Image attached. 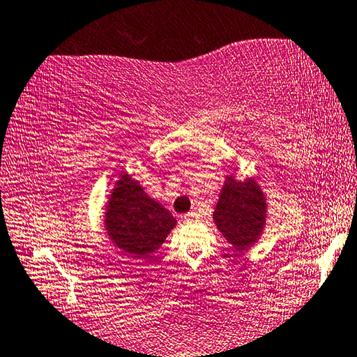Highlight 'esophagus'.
<instances>
[{
    "mask_svg": "<svg viewBox=\"0 0 357 357\" xmlns=\"http://www.w3.org/2000/svg\"><path fill=\"white\" fill-rule=\"evenodd\" d=\"M185 222L186 223H191V222H196L197 220V213L196 212H188V213H185Z\"/></svg>",
    "mask_w": 357,
    "mask_h": 357,
    "instance_id": "34e87169",
    "label": "esophagus"
}]
</instances>
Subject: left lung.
I'll return each instance as SVG.
<instances>
[{
	"label": "left lung",
	"mask_w": 357,
	"mask_h": 357,
	"mask_svg": "<svg viewBox=\"0 0 357 357\" xmlns=\"http://www.w3.org/2000/svg\"><path fill=\"white\" fill-rule=\"evenodd\" d=\"M266 197L255 178L225 177L213 222L223 238L238 252L248 250L260 239L266 225Z\"/></svg>",
	"instance_id": "obj_1"
}]
</instances>
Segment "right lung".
<instances>
[{
    "label": "right lung",
    "mask_w": 357,
    "mask_h": 357,
    "mask_svg": "<svg viewBox=\"0 0 357 357\" xmlns=\"http://www.w3.org/2000/svg\"><path fill=\"white\" fill-rule=\"evenodd\" d=\"M105 231L112 243L132 259H148L166 241L177 220L148 196L137 180L119 174L103 215Z\"/></svg>",
    "instance_id": "obj_1"
}]
</instances>
